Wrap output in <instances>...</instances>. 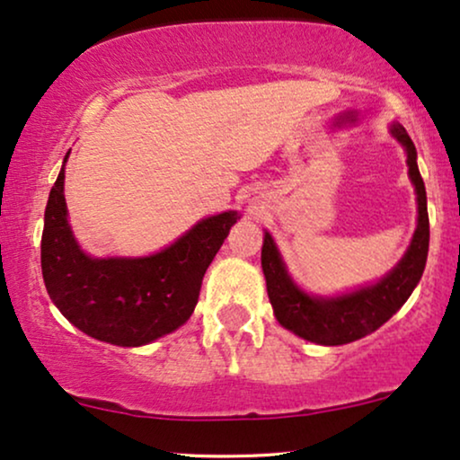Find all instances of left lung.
Instances as JSON below:
<instances>
[{
  "instance_id": "obj_1",
  "label": "left lung",
  "mask_w": 460,
  "mask_h": 460,
  "mask_svg": "<svg viewBox=\"0 0 460 460\" xmlns=\"http://www.w3.org/2000/svg\"><path fill=\"white\" fill-rule=\"evenodd\" d=\"M393 136L408 150L410 178L414 182L418 197V226L405 257L386 278H382L374 287L354 290L341 297H310L290 280L276 243L270 234H265L261 265H263L267 295H270L273 314L284 329L293 331L295 335L304 337L307 341H316L323 346H341L369 335L371 331L380 329L408 301L411 290L420 282L429 254L427 190H424L422 176L416 165V146L408 131L401 125H393Z\"/></svg>"
}]
</instances>
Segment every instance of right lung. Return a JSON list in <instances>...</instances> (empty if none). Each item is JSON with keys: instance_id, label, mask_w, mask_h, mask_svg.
I'll list each match as a JSON object with an SVG mask.
<instances>
[{"instance_id": "1", "label": "right lung", "mask_w": 460, "mask_h": 460, "mask_svg": "<svg viewBox=\"0 0 460 460\" xmlns=\"http://www.w3.org/2000/svg\"><path fill=\"white\" fill-rule=\"evenodd\" d=\"M63 180L61 167L42 231L44 284L63 316L83 333L114 346L150 344L187 323L203 273L240 218L237 212L201 220L153 257L91 259L69 231Z\"/></svg>"}]
</instances>
